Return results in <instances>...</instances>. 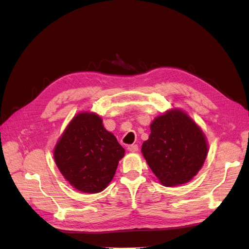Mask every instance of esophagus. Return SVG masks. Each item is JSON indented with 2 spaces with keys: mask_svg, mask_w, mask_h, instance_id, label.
<instances>
[{
  "mask_svg": "<svg viewBox=\"0 0 249 249\" xmlns=\"http://www.w3.org/2000/svg\"><path fill=\"white\" fill-rule=\"evenodd\" d=\"M127 150L131 153H137L138 152V145L137 144H133L127 146Z\"/></svg>",
  "mask_w": 249,
  "mask_h": 249,
  "instance_id": "obj_1",
  "label": "esophagus"
}]
</instances>
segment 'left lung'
<instances>
[{"label":"left lung","mask_w":249,"mask_h":249,"mask_svg":"<svg viewBox=\"0 0 249 249\" xmlns=\"http://www.w3.org/2000/svg\"><path fill=\"white\" fill-rule=\"evenodd\" d=\"M141 152L160 182L172 187L197 175L208 155V142L184 111L173 109L154 119Z\"/></svg>","instance_id":"8db88e82"}]
</instances>
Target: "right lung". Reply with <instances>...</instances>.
Listing matches in <instances>:
<instances>
[{
	"label": "right lung",
	"mask_w": 249,
	"mask_h": 249,
	"mask_svg": "<svg viewBox=\"0 0 249 249\" xmlns=\"http://www.w3.org/2000/svg\"><path fill=\"white\" fill-rule=\"evenodd\" d=\"M124 149L90 112L74 116L54 149V159L67 182L84 193L106 189L115 175Z\"/></svg>",
	"instance_id": "right-lung-1"
}]
</instances>
